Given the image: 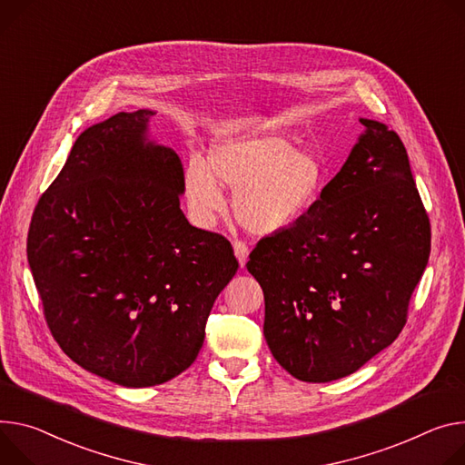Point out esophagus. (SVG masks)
Segmentation results:
<instances>
[{
  "instance_id": "obj_1",
  "label": "esophagus",
  "mask_w": 465,
  "mask_h": 465,
  "mask_svg": "<svg viewBox=\"0 0 465 465\" xmlns=\"http://www.w3.org/2000/svg\"><path fill=\"white\" fill-rule=\"evenodd\" d=\"M233 252H235V256H237V260H239V265L244 267L246 262H248V246H246V242L235 239V241H233Z\"/></svg>"
}]
</instances>
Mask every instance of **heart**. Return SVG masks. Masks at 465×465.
<instances>
[{"mask_svg":"<svg viewBox=\"0 0 465 465\" xmlns=\"http://www.w3.org/2000/svg\"><path fill=\"white\" fill-rule=\"evenodd\" d=\"M326 168L310 148L276 134H254L211 148L209 164L193 157L185 171V200L196 223L207 226L223 213L221 185L233 191L232 209L250 233L269 235L297 223L315 203Z\"/></svg>","mask_w":465,"mask_h":465,"instance_id":"b5f03b06","label":"heart"}]
</instances>
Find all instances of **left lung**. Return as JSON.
Wrapping results in <instances>:
<instances>
[{"label":"left lung","mask_w":465,"mask_h":465,"mask_svg":"<svg viewBox=\"0 0 465 465\" xmlns=\"http://www.w3.org/2000/svg\"><path fill=\"white\" fill-rule=\"evenodd\" d=\"M360 122L365 134L321 198L246 263L265 294L267 345L302 382L352 374L390 347L430 256V221L401 137Z\"/></svg>","instance_id":"left-lung-1"}]
</instances>
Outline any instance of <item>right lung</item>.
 I'll list each match as a JSON object with an SVG mask.
<instances>
[{"label": "right lung", "instance_id": "obj_1", "mask_svg": "<svg viewBox=\"0 0 465 465\" xmlns=\"http://www.w3.org/2000/svg\"><path fill=\"white\" fill-rule=\"evenodd\" d=\"M153 114L118 113L83 132L27 233L54 340L72 361L125 388L191 367L209 312L239 269L226 237L185 219L183 164L146 139Z\"/></svg>", "mask_w": 465, "mask_h": 465}]
</instances>
